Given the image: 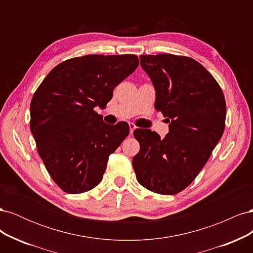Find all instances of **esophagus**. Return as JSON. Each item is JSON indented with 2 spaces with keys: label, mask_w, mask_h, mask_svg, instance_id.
I'll list each match as a JSON object with an SVG mask.
<instances>
[{
  "label": "esophagus",
  "mask_w": 253,
  "mask_h": 253,
  "mask_svg": "<svg viewBox=\"0 0 253 253\" xmlns=\"http://www.w3.org/2000/svg\"><path fill=\"white\" fill-rule=\"evenodd\" d=\"M128 126H129V133L133 134V132L135 131V128H136V126L133 124V122H129Z\"/></svg>",
  "instance_id": "1"
}]
</instances>
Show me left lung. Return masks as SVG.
<instances>
[{
    "label": "left lung",
    "instance_id": "8db88e82",
    "mask_svg": "<svg viewBox=\"0 0 253 253\" xmlns=\"http://www.w3.org/2000/svg\"><path fill=\"white\" fill-rule=\"evenodd\" d=\"M139 58L155 88V108L170 125L165 138L148 128L135 129L140 150L133 168L141 186L173 195L194 180L223 136L225 97L213 76L193 59L169 53Z\"/></svg>",
    "mask_w": 253,
    "mask_h": 253
}]
</instances>
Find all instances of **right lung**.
Masks as SVG:
<instances>
[{"instance_id":"add662e5","label":"right lung","mask_w":253,"mask_h":253,"mask_svg":"<svg viewBox=\"0 0 253 253\" xmlns=\"http://www.w3.org/2000/svg\"><path fill=\"white\" fill-rule=\"evenodd\" d=\"M139 64L135 55H87L60 63L30 103V131L51 178L79 194L102 180L109 156L128 135L126 122L112 126L95 112Z\"/></svg>"}]
</instances>
